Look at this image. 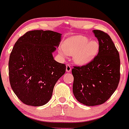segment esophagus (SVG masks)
<instances>
[{
	"label": "esophagus",
	"instance_id": "34e87169",
	"mask_svg": "<svg viewBox=\"0 0 129 129\" xmlns=\"http://www.w3.org/2000/svg\"><path fill=\"white\" fill-rule=\"evenodd\" d=\"M71 70H72V68H71V66H70L69 64H67L66 66V71L67 72H70Z\"/></svg>",
	"mask_w": 129,
	"mask_h": 129
}]
</instances>
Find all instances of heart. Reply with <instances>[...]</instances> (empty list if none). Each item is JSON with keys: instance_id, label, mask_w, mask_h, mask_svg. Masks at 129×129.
I'll list each match as a JSON object with an SVG mask.
<instances>
[{"instance_id": "1", "label": "heart", "mask_w": 129, "mask_h": 129, "mask_svg": "<svg viewBox=\"0 0 129 129\" xmlns=\"http://www.w3.org/2000/svg\"><path fill=\"white\" fill-rule=\"evenodd\" d=\"M60 50L62 56L66 54L73 55V59L78 64L83 65L91 61L99 50V44L96 41H89L84 36H76L69 38Z\"/></svg>"}]
</instances>
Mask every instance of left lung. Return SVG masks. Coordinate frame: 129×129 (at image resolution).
Here are the masks:
<instances>
[{"mask_svg": "<svg viewBox=\"0 0 129 129\" xmlns=\"http://www.w3.org/2000/svg\"><path fill=\"white\" fill-rule=\"evenodd\" d=\"M93 33L98 40V53L89 63L74 66L72 70L74 96L79 103L88 106L107 101L120 79L119 54L113 42L103 31L95 29Z\"/></svg>", "mask_w": 129, "mask_h": 129, "instance_id": "obj_1", "label": "left lung"}]
</instances>
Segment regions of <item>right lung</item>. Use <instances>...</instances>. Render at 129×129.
<instances>
[{
	"label": "right lung",
	"instance_id": "1",
	"mask_svg": "<svg viewBox=\"0 0 129 129\" xmlns=\"http://www.w3.org/2000/svg\"><path fill=\"white\" fill-rule=\"evenodd\" d=\"M61 34L53 31L26 32L15 43L8 62L11 88L25 104L42 106L51 99L54 85L66 66L56 62L52 53Z\"/></svg>",
	"mask_w": 129,
	"mask_h": 129
}]
</instances>
